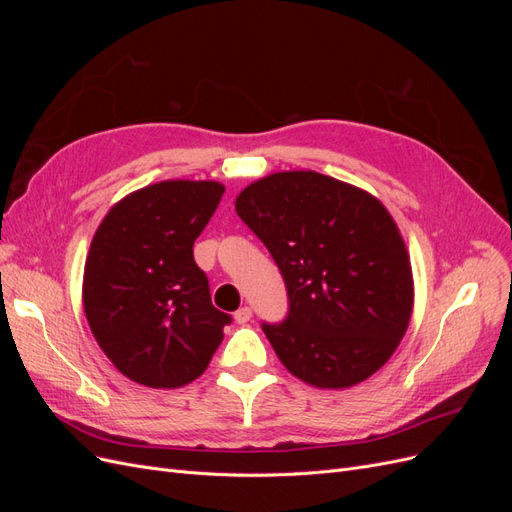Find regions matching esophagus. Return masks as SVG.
<instances>
[{"label":"esophagus","instance_id":"34e87169","mask_svg":"<svg viewBox=\"0 0 512 512\" xmlns=\"http://www.w3.org/2000/svg\"><path fill=\"white\" fill-rule=\"evenodd\" d=\"M250 320H252V307H247V305L239 307L237 312H235V322L245 324V322H250Z\"/></svg>","mask_w":512,"mask_h":512}]
</instances>
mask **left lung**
Listing matches in <instances>:
<instances>
[{"mask_svg": "<svg viewBox=\"0 0 512 512\" xmlns=\"http://www.w3.org/2000/svg\"><path fill=\"white\" fill-rule=\"evenodd\" d=\"M235 209L284 277L288 316L262 322L284 367L318 389L376 374L414 303L406 243L380 200L314 170H286L247 185Z\"/></svg>", "mask_w": 512, "mask_h": 512, "instance_id": "1", "label": "left lung"}]
</instances>
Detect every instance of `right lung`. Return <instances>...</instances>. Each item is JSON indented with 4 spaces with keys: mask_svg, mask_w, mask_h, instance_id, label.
I'll return each mask as SVG.
<instances>
[{
    "mask_svg": "<svg viewBox=\"0 0 512 512\" xmlns=\"http://www.w3.org/2000/svg\"><path fill=\"white\" fill-rule=\"evenodd\" d=\"M224 194L218 181H160L106 213L91 241L83 307L123 376L177 389L207 369L232 320L211 303L194 241Z\"/></svg>",
    "mask_w": 512,
    "mask_h": 512,
    "instance_id": "obj_1",
    "label": "right lung"
}]
</instances>
